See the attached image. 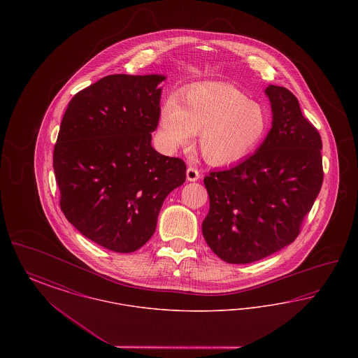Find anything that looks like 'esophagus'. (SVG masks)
<instances>
[{
	"instance_id": "esophagus-1",
	"label": "esophagus",
	"mask_w": 358,
	"mask_h": 358,
	"mask_svg": "<svg viewBox=\"0 0 358 358\" xmlns=\"http://www.w3.org/2000/svg\"><path fill=\"white\" fill-rule=\"evenodd\" d=\"M201 177V174H200V171H197L196 168H192V166H189L187 169V181H197L199 178Z\"/></svg>"
}]
</instances>
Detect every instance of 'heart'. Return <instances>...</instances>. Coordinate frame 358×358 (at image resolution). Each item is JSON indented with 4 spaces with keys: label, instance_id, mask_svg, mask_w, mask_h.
Masks as SVG:
<instances>
[{
    "label": "heart",
    "instance_id": "1",
    "mask_svg": "<svg viewBox=\"0 0 358 358\" xmlns=\"http://www.w3.org/2000/svg\"><path fill=\"white\" fill-rule=\"evenodd\" d=\"M268 129L267 110L227 83L192 87L181 103L166 99L159 114V138L168 150L187 146L200 134L201 154L213 165L241 161L264 141Z\"/></svg>",
    "mask_w": 358,
    "mask_h": 358
}]
</instances>
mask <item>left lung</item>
Returning <instances> with one entry per match:
<instances>
[{"instance_id":"8db88e82","label":"left lung","mask_w":358,"mask_h":358,"mask_svg":"<svg viewBox=\"0 0 358 358\" xmlns=\"http://www.w3.org/2000/svg\"><path fill=\"white\" fill-rule=\"evenodd\" d=\"M273 127L251 157L204 178L203 235L227 263L247 264L291 244L324 181L322 139L285 87L266 88Z\"/></svg>"}]
</instances>
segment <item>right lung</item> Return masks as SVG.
Segmentation results:
<instances>
[{"mask_svg": "<svg viewBox=\"0 0 358 358\" xmlns=\"http://www.w3.org/2000/svg\"><path fill=\"white\" fill-rule=\"evenodd\" d=\"M164 75H108L69 103L53 149L60 208L82 235L129 254L153 236L166 196L182 185L181 158L154 150Z\"/></svg>", "mask_w": 358, "mask_h": 358, "instance_id": "1", "label": "right lung"}]
</instances>
